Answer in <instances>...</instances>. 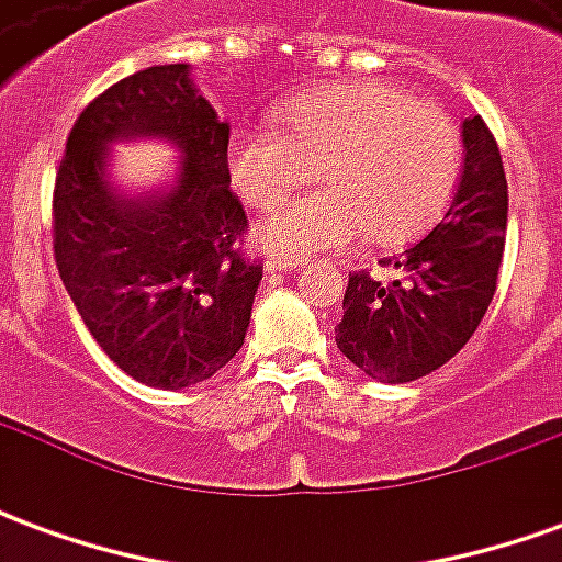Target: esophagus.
<instances>
[{
    "mask_svg": "<svg viewBox=\"0 0 562 562\" xmlns=\"http://www.w3.org/2000/svg\"><path fill=\"white\" fill-rule=\"evenodd\" d=\"M301 268H306V258H268V265H265L268 273H285V270Z\"/></svg>",
    "mask_w": 562,
    "mask_h": 562,
    "instance_id": "1",
    "label": "esophagus"
}]
</instances>
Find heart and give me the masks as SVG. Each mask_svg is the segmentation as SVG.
<instances>
[{
    "instance_id": "heart-1",
    "label": "heart",
    "mask_w": 562,
    "mask_h": 562,
    "mask_svg": "<svg viewBox=\"0 0 562 562\" xmlns=\"http://www.w3.org/2000/svg\"><path fill=\"white\" fill-rule=\"evenodd\" d=\"M460 132L434 102L389 83H334L280 111V132L246 126L225 144L237 198L277 207L316 168L325 189L285 204L256 237L280 256L346 249L355 240L397 246L446 210L460 177Z\"/></svg>"
}]
</instances>
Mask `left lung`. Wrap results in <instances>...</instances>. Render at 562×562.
<instances>
[{
    "mask_svg": "<svg viewBox=\"0 0 562 562\" xmlns=\"http://www.w3.org/2000/svg\"><path fill=\"white\" fill-rule=\"evenodd\" d=\"M463 171L446 216L422 244L382 265L391 282L352 273L342 294L337 346L364 376L413 382L467 346L494 301L503 261L508 186L499 147L482 116L460 126Z\"/></svg>",
    "mask_w": 562,
    "mask_h": 562,
    "instance_id": "obj_1",
    "label": "left lung"
}]
</instances>
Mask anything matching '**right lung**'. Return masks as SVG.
I'll list each match as a JSON object with an SVG mask.
<instances>
[{
  "label": "right lung",
  "mask_w": 562,
  "mask_h": 562,
  "mask_svg": "<svg viewBox=\"0 0 562 562\" xmlns=\"http://www.w3.org/2000/svg\"><path fill=\"white\" fill-rule=\"evenodd\" d=\"M178 149L168 184L128 193L116 143ZM228 123L192 66L144 68L83 108L54 192V252L66 292L104 355L149 389L210 379L244 346L261 265L237 252L246 213L228 189Z\"/></svg>",
  "instance_id": "add662e5"
}]
</instances>
